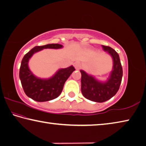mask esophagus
Instances as JSON below:
<instances>
[{
	"mask_svg": "<svg viewBox=\"0 0 146 146\" xmlns=\"http://www.w3.org/2000/svg\"><path fill=\"white\" fill-rule=\"evenodd\" d=\"M80 66H81V65H80V63H74V67L76 69H79L80 68Z\"/></svg>",
	"mask_w": 146,
	"mask_h": 146,
	"instance_id": "esophagus-1",
	"label": "esophagus"
}]
</instances>
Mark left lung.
<instances>
[{"instance_id": "1", "label": "left lung", "mask_w": 146, "mask_h": 146, "mask_svg": "<svg viewBox=\"0 0 146 146\" xmlns=\"http://www.w3.org/2000/svg\"><path fill=\"white\" fill-rule=\"evenodd\" d=\"M102 47L111 56L113 61V70L108 81L100 82L85 71L80 70L82 94L88 100L98 103L105 102L115 95L121 85L123 74L118 53L108 46L102 45Z\"/></svg>"}]
</instances>
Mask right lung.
Wrapping results in <instances>:
<instances>
[{
	"instance_id": "add662e5",
	"label": "right lung",
	"mask_w": 146,
	"mask_h": 146,
	"mask_svg": "<svg viewBox=\"0 0 146 146\" xmlns=\"http://www.w3.org/2000/svg\"><path fill=\"white\" fill-rule=\"evenodd\" d=\"M62 45L52 43L42 46H36L23 58L20 65L19 77L25 94L29 98L38 102L52 100L60 95L64 84L72 73L75 70L73 66L60 69L52 78L40 79L30 71L28 61L33 54L43 48H60Z\"/></svg>"
}]
</instances>
